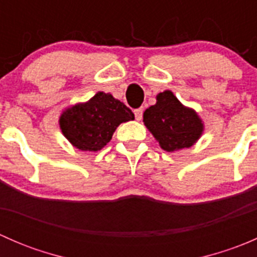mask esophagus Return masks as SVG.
<instances>
[{"instance_id": "esophagus-1", "label": "esophagus", "mask_w": 257, "mask_h": 257, "mask_svg": "<svg viewBox=\"0 0 257 257\" xmlns=\"http://www.w3.org/2000/svg\"><path fill=\"white\" fill-rule=\"evenodd\" d=\"M134 115H136L137 120H141V119L143 118V109H142V108H139V109H136V110H134Z\"/></svg>"}]
</instances>
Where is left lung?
Returning <instances> with one entry per match:
<instances>
[{
  "label": "left lung",
  "instance_id": "left-lung-1",
  "mask_svg": "<svg viewBox=\"0 0 257 257\" xmlns=\"http://www.w3.org/2000/svg\"><path fill=\"white\" fill-rule=\"evenodd\" d=\"M143 121L167 152L190 148L204 132L198 113L181 104L172 90L157 95V103L144 112Z\"/></svg>",
  "mask_w": 257,
  "mask_h": 257
}]
</instances>
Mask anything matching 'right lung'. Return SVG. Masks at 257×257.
Masks as SVG:
<instances>
[{
	"mask_svg": "<svg viewBox=\"0 0 257 257\" xmlns=\"http://www.w3.org/2000/svg\"><path fill=\"white\" fill-rule=\"evenodd\" d=\"M133 119V112L123 102L109 93L98 92L88 102L64 109L59 128L77 149L98 152L109 143L119 124Z\"/></svg>",
	"mask_w": 257,
	"mask_h": 257,
	"instance_id": "add662e5",
	"label": "right lung"
}]
</instances>
